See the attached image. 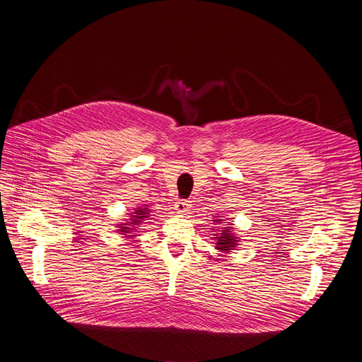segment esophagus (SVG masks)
<instances>
[{
  "instance_id": "1",
  "label": "esophagus",
  "mask_w": 362,
  "mask_h": 362,
  "mask_svg": "<svg viewBox=\"0 0 362 362\" xmlns=\"http://www.w3.org/2000/svg\"><path fill=\"white\" fill-rule=\"evenodd\" d=\"M189 208H190V204H189V201L187 200H179L175 202V209H176L177 212H180V214L187 212Z\"/></svg>"
}]
</instances>
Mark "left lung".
I'll list each match as a JSON object with an SVG mask.
<instances>
[{
    "label": "left lung",
    "instance_id": "1",
    "mask_svg": "<svg viewBox=\"0 0 362 362\" xmlns=\"http://www.w3.org/2000/svg\"><path fill=\"white\" fill-rule=\"evenodd\" d=\"M214 222H221V219H214ZM216 240V250L228 252L238 245V238L232 233V228H223L222 233L215 238Z\"/></svg>",
    "mask_w": 362,
    "mask_h": 362
}]
</instances>
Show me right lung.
Wrapping results in <instances>:
<instances>
[{"label": "right lung", "instance_id": "1", "mask_svg": "<svg viewBox=\"0 0 362 362\" xmlns=\"http://www.w3.org/2000/svg\"><path fill=\"white\" fill-rule=\"evenodd\" d=\"M146 206H147V205H146ZM148 212H150V209H148V208H137V209H136V212H133L134 215H132L130 222H126V223H122V225H119V228H121V229H118V230L122 232V235H129L130 232H133V230H134V228H136V226H139V225H140V222H141L144 218H147V216H148ZM132 226H134L133 228H131ZM129 236H134V235H129Z\"/></svg>", "mask_w": 362, "mask_h": 362}]
</instances>
